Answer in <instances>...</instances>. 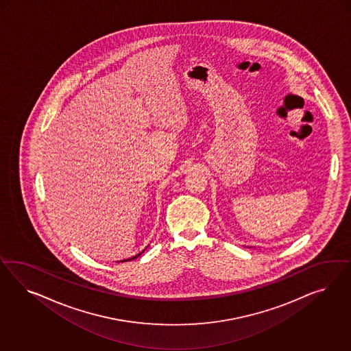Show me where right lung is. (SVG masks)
<instances>
[{"label": "right lung", "instance_id": "right-lung-1", "mask_svg": "<svg viewBox=\"0 0 351 351\" xmlns=\"http://www.w3.org/2000/svg\"><path fill=\"white\" fill-rule=\"evenodd\" d=\"M143 252H144V251H143ZM143 252H140L138 255L134 256V257H131V258H128V260H122V261H119V263H123V261H130V260H134V258H136V257H138V256L141 255Z\"/></svg>", "mask_w": 351, "mask_h": 351}]
</instances>
